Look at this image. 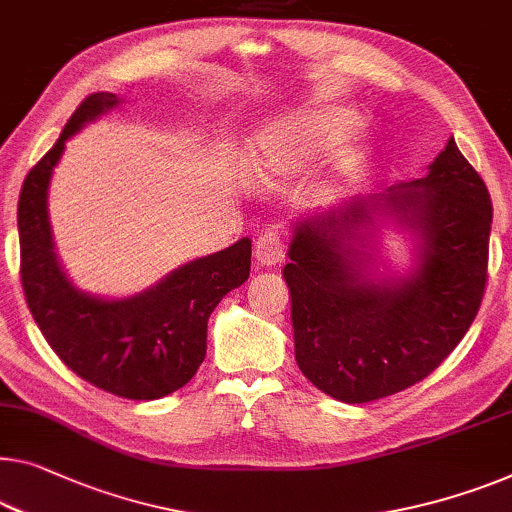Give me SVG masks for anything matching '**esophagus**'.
I'll return each instance as SVG.
<instances>
[{"instance_id": "1", "label": "esophagus", "mask_w": 512, "mask_h": 512, "mask_svg": "<svg viewBox=\"0 0 512 512\" xmlns=\"http://www.w3.org/2000/svg\"><path fill=\"white\" fill-rule=\"evenodd\" d=\"M255 257L262 266H276L285 257V241L276 232H264L255 243Z\"/></svg>"}]
</instances>
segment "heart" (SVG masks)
<instances>
[{
	"label": "heart",
	"instance_id": "heart-1",
	"mask_svg": "<svg viewBox=\"0 0 512 512\" xmlns=\"http://www.w3.org/2000/svg\"><path fill=\"white\" fill-rule=\"evenodd\" d=\"M363 124L361 114L342 105H317L305 108L266 126L253 142L250 174L259 183H276L287 177H299L331 151L335 144L347 140ZM354 154H338L329 172L319 179V190L333 188L352 179L356 170Z\"/></svg>",
	"mask_w": 512,
	"mask_h": 512
}]
</instances>
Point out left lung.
<instances>
[{
    "label": "left lung",
    "instance_id": "8db88e82",
    "mask_svg": "<svg viewBox=\"0 0 512 512\" xmlns=\"http://www.w3.org/2000/svg\"><path fill=\"white\" fill-rule=\"evenodd\" d=\"M423 179L294 220V354L331 398L372 402L418 384L460 345L485 294L492 200L451 137ZM379 219L417 234V266L379 279Z\"/></svg>",
    "mask_w": 512,
    "mask_h": 512
}]
</instances>
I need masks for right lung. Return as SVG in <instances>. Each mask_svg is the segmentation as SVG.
<instances>
[{"mask_svg":"<svg viewBox=\"0 0 512 512\" xmlns=\"http://www.w3.org/2000/svg\"><path fill=\"white\" fill-rule=\"evenodd\" d=\"M119 103L110 91L87 96L29 170L18 200L20 278L34 322L75 375L119 398L158 400L186 386L202 365L211 312L250 276V239L193 259L128 299H98L68 280L48 218L52 170L68 137Z\"/></svg>","mask_w":512,"mask_h":512,"instance_id":"obj_1","label":"right lung"}]
</instances>
